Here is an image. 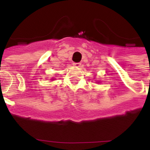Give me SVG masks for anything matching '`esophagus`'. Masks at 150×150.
Instances as JSON below:
<instances>
[{"mask_svg":"<svg viewBox=\"0 0 150 150\" xmlns=\"http://www.w3.org/2000/svg\"><path fill=\"white\" fill-rule=\"evenodd\" d=\"M81 63H73V66L75 67H81Z\"/></svg>","mask_w":150,"mask_h":150,"instance_id":"obj_1","label":"esophagus"}]
</instances>
